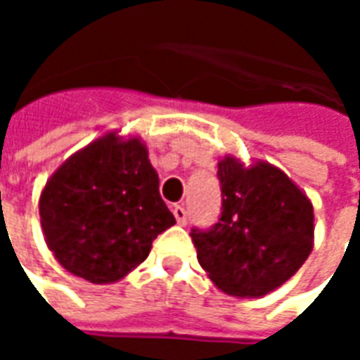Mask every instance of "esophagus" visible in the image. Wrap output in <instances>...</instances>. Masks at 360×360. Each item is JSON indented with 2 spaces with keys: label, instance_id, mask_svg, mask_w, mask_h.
<instances>
[{
  "label": "esophagus",
  "instance_id": "esophagus-1",
  "mask_svg": "<svg viewBox=\"0 0 360 360\" xmlns=\"http://www.w3.org/2000/svg\"><path fill=\"white\" fill-rule=\"evenodd\" d=\"M172 212H173V216H175V219H177V224H179V226H185V224H187V210H185L181 204H175Z\"/></svg>",
  "mask_w": 360,
  "mask_h": 360
}]
</instances>
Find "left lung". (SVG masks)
Listing matches in <instances>:
<instances>
[{
  "instance_id": "left-lung-1",
  "label": "left lung",
  "mask_w": 360,
  "mask_h": 360,
  "mask_svg": "<svg viewBox=\"0 0 360 360\" xmlns=\"http://www.w3.org/2000/svg\"><path fill=\"white\" fill-rule=\"evenodd\" d=\"M221 216L193 229L198 264L233 297H262L293 278L314 247V208L304 191L270 162H218Z\"/></svg>"
}]
</instances>
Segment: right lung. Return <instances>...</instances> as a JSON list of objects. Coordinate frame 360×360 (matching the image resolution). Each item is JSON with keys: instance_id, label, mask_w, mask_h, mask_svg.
<instances>
[{"instance_id": "right-lung-1", "label": "right lung", "mask_w": 360, "mask_h": 360, "mask_svg": "<svg viewBox=\"0 0 360 360\" xmlns=\"http://www.w3.org/2000/svg\"><path fill=\"white\" fill-rule=\"evenodd\" d=\"M44 241L90 283H113L142 264L175 224L141 136L105 133L59 165L40 193Z\"/></svg>"}]
</instances>
